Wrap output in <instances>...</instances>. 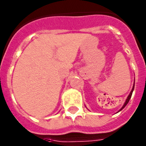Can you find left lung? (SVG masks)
Here are the masks:
<instances>
[{"label":"left lung","mask_w":146,"mask_h":146,"mask_svg":"<svg viewBox=\"0 0 146 146\" xmlns=\"http://www.w3.org/2000/svg\"><path fill=\"white\" fill-rule=\"evenodd\" d=\"M134 85H135V82H134ZM134 85H133V89H132L131 92H130V93H129V96H128V97H127V100H126V102H125L124 104H123V106L122 108H120V111H121V110H122L123 108H124L125 107H126V105H127V104H128V102H129V99H130V98H131V96H132V94H133V89H134Z\"/></svg>","instance_id":"1"}]
</instances>
